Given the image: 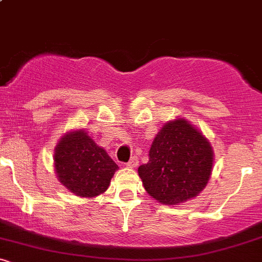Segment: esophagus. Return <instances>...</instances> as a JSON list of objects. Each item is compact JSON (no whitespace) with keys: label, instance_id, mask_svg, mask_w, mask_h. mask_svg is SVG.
Masks as SVG:
<instances>
[{"label":"esophagus","instance_id":"34e87169","mask_svg":"<svg viewBox=\"0 0 262 262\" xmlns=\"http://www.w3.org/2000/svg\"><path fill=\"white\" fill-rule=\"evenodd\" d=\"M138 164H139V161H138L137 156H132L130 160L127 162V166L130 167V169H134V167L138 166Z\"/></svg>","mask_w":262,"mask_h":262}]
</instances>
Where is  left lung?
<instances>
[{
    "label": "left lung",
    "mask_w": 262,
    "mask_h": 262,
    "mask_svg": "<svg viewBox=\"0 0 262 262\" xmlns=\"http://www.w3.org/2000/svg\"><path fill=\"white\" fill-rule=\"evenodd\" d=\"M213 149L208 139L183 118L165 123L138 172L146 192L162 204L186 202L209 181Z\"/></svg>",
    "instance_id": "left-lung-1"
}]
</instances>
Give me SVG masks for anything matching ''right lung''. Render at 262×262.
I'll return each instance as SVG.
<instances>
[{"label":"right lung","mask_w":262,"mask_h":262,"mask_svg":"<svg viewBox=\"0 0 262 262\" xmlns=\"http://www.w3.org/2000/svg\"><path fill=\"white\" fill-rule=\"evenodd\" d=\"M54 165L59 181L79 197H96L108 188L118 165L83 129L70 132L55 146Z\"/></svg>","instance_id":"right-lung-1"}]
</instances>
